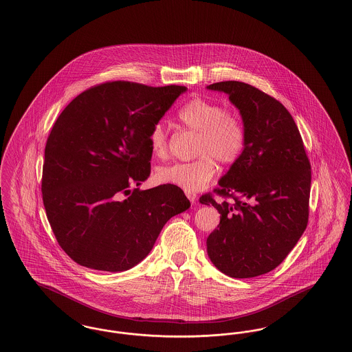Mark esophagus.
I'll return each mask as SVG.
<instances>
[{"label": "esophagus", "instance_id": "34e87169", "mask_svg": "<svg viewBox=\"0 0 352 352\" xmlns=\"http://www.w3.org/2000/svg\"><path fill=\"white\" fill-rule=\"evenodd\" d=\"M186 195H187V197L190 199V201H191L192 204H195V203H197V194H194V192H186Z\"/></svg>", "mask_w": 352, "mask_h": 352}]
</instances>
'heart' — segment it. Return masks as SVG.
I'll return each mask as SVG.
<instances>
[{"label":"heart","mask_w":352,"mask_h":352,"mask_svg":"<svg viewBox=\"0 0 352 352\" xmlns=\"http://www.w3.org/2000/svg\"><path fill=\"white\" fill-rule=\"evenodd\" d=\"M178 119L186 128L199 132V158L160 168L157 179L181 187L187 192H197L214 177L216 161L230 165L239 160L245 146V128L236 113L226 111L221 104L204 98L188 100L179 110ZM148 141L153 155L160 158L168 155V132L162 123L152 126Z\"/></svg>","instance_id":"1"}]
</instances>
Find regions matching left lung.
Listing matches in <instances>:
<instances>
[{
  "label": "left lung",
  "mask_w": 352,
  "mask_h": 352,
  "mask_svg": "<svg viewBox=\"0 0 352 352\" xmlns=\"http://www.w3.org/2000/svg\"><path fill=\"white\" fill-rule=\"evenodd\" d=\"M207 89L229 96L246 135L242 153L216 190L233 203H217L210 194L199 199L221 214L207 239V253L228 276L255 278L278 267L307 229L309 160L292 115L279 100L239 81Z\"/></svg>",
  "instance_id": "left-lung-1"
}]
</instances>
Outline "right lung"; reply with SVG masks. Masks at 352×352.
I'll list each match as a JSON object with an SVG mask.
<instances>
[{
  "mask_svg": "<svg viewBox=\"0 0 352 352\" xmlns=\"http://www.w3.org/2000/svg\"><path fill=\"white\" fill-rule=\"evenodd\" d=\"M186 90L106 82L57 118L44 151L43 204L76 263L126 271L151 253L168 220L190 208L174 184L139 190L151 174L149 132Z\"/></svg>",
  "mask_w": 352,
  "mask_h": 352,
  "instance_id": "1",
  "label": "right lung"
}]
</instances>
